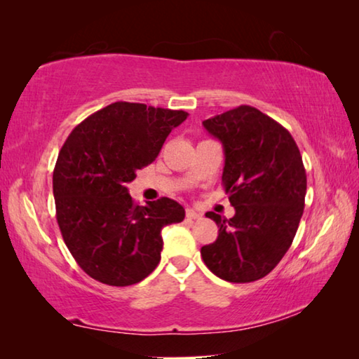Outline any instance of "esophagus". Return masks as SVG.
<instances>
[{"label": "esophagus", "mask_w": 359, "mask_h": 359, "mask_svg": "<svg viewBox=\"0 0 359 359\" xmlns=\"http://www.w3.org/2000/svg\"><path fill=\"white\" fill-rule=\"evenodd\" d=\"M185 215H187L188 220H199V218H201V214H198V212L193 210V209H187Z\"/></svg>", "instance_id": "1"}]
</instances>
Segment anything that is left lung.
<instances>
[{
  "label": "left lung",
  "instance_id": "obj_1",
  "mask_svg": "<svg viewBox=\"0 0 359 359\" xmlns=\"http://www.w3.org/2000/svg\"><path fill=\"white\" fill-rule=\"evenodd\" d=\"M223 145L222 182L236 209L233 218L215 212L218 238L201 248L217 277L248 283L280 263L299 226L307 177L288 130L252 106H239L203 121Z\"/></svg>",
  "mask_w": 359,
  "mask_h": 359
}]
</instances>
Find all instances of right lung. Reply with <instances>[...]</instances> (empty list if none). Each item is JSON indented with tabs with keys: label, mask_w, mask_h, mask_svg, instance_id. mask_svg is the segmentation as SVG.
Segmentation results:
<instances>
[{
	"label": "right lung",
	"mask_w": 359,
	"mask_h": 359,
	"mask_svg": "<svg viewBox=\"0 0 359 359\" xmlns=\"http://www.w3.org/2000/svg\"><path fill=\"white\" fill-rule=\"evenodd\" d=\"M184 111L117 101L79 123L53 169L57 222L85 274L112 287L144 280L161 259V229L185 218L169 198L137 205L136 171L160 154Z\"/></svg>",
	"instance_id": "right-lung-1"
}]
</instances>
